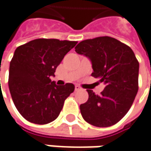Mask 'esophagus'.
I'll return each mask as SVG.
<instances>
[{"label":"esophagus","mask_w":151,"mask_h":151,"mask_svg":"<svg viewBox=\"0 0 151 151\" xmlns=\"http://www.w3.org/2000/svg\"><path fill=\"white\" fill-rule=\"evenodd\" d=\"M82 89V88L79 86V85H75V90L76 91H78V90H81Z\"/></svg>","instance_id":"34e87169"}]
</instances>
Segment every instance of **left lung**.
I'll use <instances>...</instances> for the list:
<instances>
[{"label":"left lung","mask_w":151,"mask_h":151,"mask_svg":"<svg viewBox=\"0 0 151 151\" xmlns=\"http://www.w3.org/2000/svg\"><path fill=\"white\" fill-rule=\"evenodd\" d=\"M75 51L88 57L94 72L106 87L101 95L87 89L88 99L80 105L83 118L95 127H110L127 114L139 89V64L132 49L109 36L78 44Z\"/></svg>","instance_id":"1"}]
</instances>
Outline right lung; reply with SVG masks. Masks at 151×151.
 Returning <instances> with one entry per match:
<instances>
[{
	"label": "right lung",
	"mask_w": 151,
	"mask_h": 151,
	"mask_svg": "<svg viewBox=\"0 0 151 151\" xmlns=\"http://www.w3.org/2000/svg\"><path fill=\"white\" fill-rule=\"evenodd\" d=\"M77 41L36 39L18 46L10 63L8 85L12 99L27 121L47 124L59 116L73 83L56 85L50 77Z\"/></svg>",
	"instance_id": "add662e5"
}]
</instances>
